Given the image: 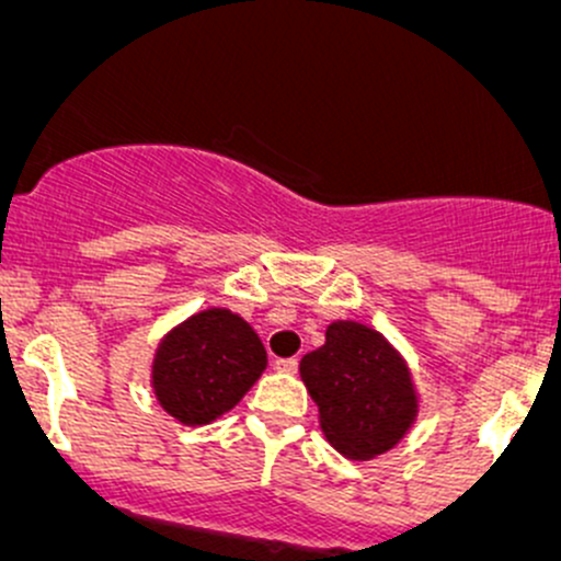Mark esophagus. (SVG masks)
Listing matches in <instances>:
<instances>
[{"instance_id": "1", "label": "esophagus", "mask_w": 561, "mask_h": 561, "mask_svg": "<svg viewBox=\"0 0 561 561\" xmlns=\"http://www.w3.org/2000/svg\"><path fill=\"white\" fill-rule=\"evenodd\" d=\"M298 358H276V369L285 371V375H295L298 371Z\"/></svg>"}]
</instances>
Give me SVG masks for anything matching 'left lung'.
Wrapping results in <instances>:
<instances>
[{"mask_svg":"<svg viewBox=\"0 0 561 561\" xmlns=\"http://www.w3.org/2000/svg\"><path fill=\"white\" fill-rule=\"evenodd\" d=\"M300 377L319 405L321 430L347 459L366 461L396 446L416 416L403 358L358 321H334L327 343L302 356Z\"/></svg>","mask_w":561,"mask_h":561,"instance_id":"left-lung-1","label":"left lung"}]
</instances>
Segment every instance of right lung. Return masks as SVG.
Segmentation results:
<instances>
[{
    "label": "right lung",
    "mask_w": 561,
    "mask_h": 561,
    "mask_svg": "<svg viewBox=\"0 0 561 561\" xmlns=\"http://www.w3.org/2000/svg\"><path fill=\"white\" fill-rule=\"evenodd\" d=\"M263 369L266 347L253 327L227 308H210L160 343L152 388L171 416L195 427L234 409Z\"/></svg>",
    "instance_id": "right-lung-1"
}]
</instances>
